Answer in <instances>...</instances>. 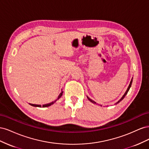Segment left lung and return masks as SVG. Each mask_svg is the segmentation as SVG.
<instances>
[{
  "instance_id": "1",
  "label": "left lung",
  "mask_w": 149,
  "mask_h": 149,
  "mask_svg": "<svg viewBox=\"0 0 149 149\" xmlns=\"http://www.w3.org/2000/svg\"><path fill=\"white\" fill-rule=\"evenodd\" d=\"M132 79H131V81H130V84H129V87L127 88V91H125V93H124V95H123V97H121V99H120V100L118 102H117L116 103V104H118V102H119L120 101H121L122 100H123V99L124 98V97L125 96V95H126V94H127V93H128V91H129V89H130V86H131V84H132ZM87 98L88 99V100L89 101H91V102H93V103H94V104H96V102L95 101H94L93 100H91V99H90L88 96H87Z\"/></svg>"
}]
</instances>
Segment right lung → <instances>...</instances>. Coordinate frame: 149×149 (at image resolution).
Returning <instances> with one entry per match:
<instances>
[{"label": "right lung", "mask_w": 149, "mask_h": 149, "mask_svg": "<svg viewBox=\"0 0 149 149\" xmlns=\"http://www.w3.org/2000/svg\"><path fill=\"white\" fill-rule=\"evenodd\" d=\"M63 91H61V92L60 93V94H59V95H58V96L56 100H55L54 101H52V102H49V103H48V104H43V105L42 106V107H48V106H51L52 104H53L54 102H55V101H56L58 100V99L61 97V96H62V94H63ZM30 105L32 106H35V107H41V105L33 104H30Z\"/></svg>", "instance_id": "1"}]
</instances>
